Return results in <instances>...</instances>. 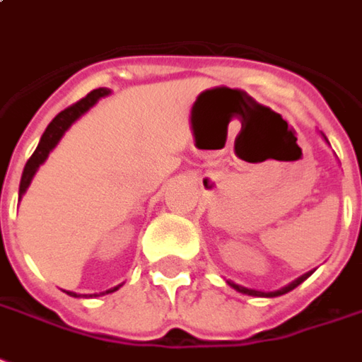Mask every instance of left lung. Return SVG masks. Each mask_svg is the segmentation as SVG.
I'll list each match as a JSON object with an SVG mask.
<instances>
[{"label":"left lung","instance_id":"left-lung-1","mask_svg":"<svg viewBox=\"0 0 362 362\" xmlns=\"http://www.w3.org/2000/svg\"><path fill=\"white\" fill-rule=\"evenodd\" d=\"M325 138V136H324ZM312 275V271L310 273H306V275H302L300 279H296L294 283H291L288 286H284V288H281V291H275V292H259V291H253V288H245V286H240V284H235V283H230L228 281V284L232 286V288H235L238 292H243V294H250V296H281V294H286V292H291L292 288H296L298 284H302L308 276Z\"/></svg>","mask_w":362,"mask_h":362}]
</instances>
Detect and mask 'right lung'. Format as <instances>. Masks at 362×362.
<instances>
[{
    "instance_id": "right-lung-1",
    "label": "right lung",
    "mask_w": 362,
    "mask_h": 362,
    "mask_svg": "<svg viewBox=\"0 0 362 362\" xmlns=\"http://www.w3.org/2000/svg\"><path fill=\"white\" fill-rule=\"evenodd\" d=\"M105 95H109V89H105V87H99V89H93L91 93H87L83 99H79L78 103L70 105L68 109H64L62 112H58L56 117L52 119V122L46 127L45 134L40 138V142H38L37 150L33 152V156L29 158V161L25 163V169H23V175H21V185H19V199L23 197V193L27 191V187H29L30 179L33 175L37 173V169L40 163H45V160L48 158V153L52 150L54 146L58 144V140L62 138L64 132L71 127V122H76V120L83 115L86 111H89L91 107H93L101 97ZM119 288V286H115L111 291L101 292V294H109V292H115ZM70 296H78L76 292H68Z\"/></svg>"
}]
</instances>
